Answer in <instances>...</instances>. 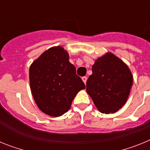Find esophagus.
Instances as JSON below:
<instances>
[{
    "label": "esophagus",
    "mask_w": 150,
    "mask_h": 150,
    "mask_svg": "<svg viewBox=\"0 0 150 150\" xmlns=\"http://www.w3.org/2000/svg\"><path fill=\"white\" fill-rule=\"evenodd\" d=\"M82 79H83V81L84 82L85 84H86V81H87V77H86V76H83V77H82Z\"/></svg>",
    "instance_id": "esophagus-1"
}]
</instances>
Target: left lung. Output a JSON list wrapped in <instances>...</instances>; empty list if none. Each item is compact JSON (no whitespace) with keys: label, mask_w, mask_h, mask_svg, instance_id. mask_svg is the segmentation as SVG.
I'll return each mask as SVG.
<instances>
[{"label":"left lung","mask_w":150,"mask_h":150,"mask_svg":"<svg viewBox=\"0 0 150 150\" xmlns=\"http://www.w3.org/2000/svg\"><path fill=\"white\" fill-rule=\"evenodd\" d=\"M86 91L100 112H115L125 104L133 84L128 66L112 53L99 58L92 65Z\"/></svg>","instance_id":"obj_1"}]
</instances>
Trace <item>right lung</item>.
Here are the masks:
<instances>
[{"instance_id": "right-lung-1", "label": "right lung", "mask_w": 150, "mask_h": 150, "mask_svg": "<svg viewBox=\"0 0 150 150\" xmlns=\"http://www.w3.org/2000/svg\"><path fill=\"white\" fill-rule=\"evenodd\" d=\"M29 78L37 105L55 117L67 112L78 91L86 88L76 67L69 62L68 53L61 46L49 49L34 61Z\"/></svg>"}]
</instances>
